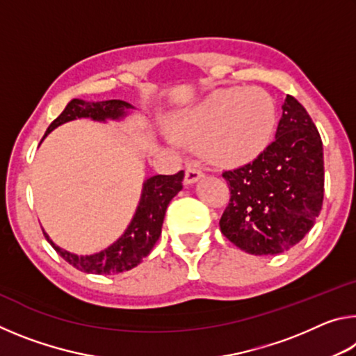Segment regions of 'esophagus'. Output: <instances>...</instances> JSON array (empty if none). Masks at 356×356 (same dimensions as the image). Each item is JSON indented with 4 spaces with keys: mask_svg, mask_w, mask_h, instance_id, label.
I'll return each instance as SVG.
<instances>
[{
    "mask_svg": "<svg viewBox=\"0 0 356 356\" xmlns=\"http://www.w3.org/2000/svg\"><path fill=\"white\" fill-rule=\"evenodd\" d=\"M204 176L202 168L197 163H190L185 170V184H195Z\"/></svg>",
    "mask_w": 356,
    "mask_h": 356,
    "instance_id": "34e87169",
    "label": "esophagus"
}]
</instances>
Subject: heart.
Segmentation results:
<instances>
[{
    "label": "heart",
    "instance_id": "1",
    "mask_svg": "<svg viewBox=\"0 0 356 356\" xmlns=\"http://www.w3.org/2000/svg\"><path fill=\"white\" fill-rule=\"evenodd\" d=\"M276 110L259 88L215 91L176 120L174 134L185 143H200L216 163L240 165L257 156L272 141Z\"/></svg>",
    "mask_w": 356,
    "mask_h": 356
}]
</instances>
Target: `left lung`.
I'll return each instance as SVG.
<instances>
[{
  "label": "left lung",
  "instance_id": "1",
  "mask_svg": "<svg viewBox=\"0 0 356 356\" xmlns=\"http://www.w3.org/2000/svg\"><path fill=\"white\" fill-rule=\"evenodd\" d=\"M221 176L231 191L220 220L229 242L254 256L297 245L321 213L325 182L322 138L303 105L287 95L275 140Z\"/></svg>",
  "mask_w": 356,
  "mask_h": 356
}]
</instances>
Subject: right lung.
Returning a JSON list of instances; mask_svg holds the SVG:
<instances>
[{"label": "right lung", "instance_id": "add662e5", "mask_svg": "<svg viewBox=\"0 0 356 356\" xmlns=\"http://www.w3.org/2000/svg\"><path fill=\"white\" fill-rule=\"evenodd\" d=\"M131 108L130 104L122 100H105V102H84L74 99L69 102L65 110L53 120L50 127L47 129L45 136L58 125L76 118H91L94 120L119 119L125 114V110ZM184 171H179L172 176H154L147 179L143 186V195L140 206L131 220L127 231L116 243L110 248L97 252L92 256H76L69 251H64L48 238L55 251L72 267L84 273L94 275H114L122 273L136 267L150 251L159 240L163 226L165 212L170 201L182 190Z\"/></svg>", "mask_w": 356, "mask_h": 356}]
</instances>
